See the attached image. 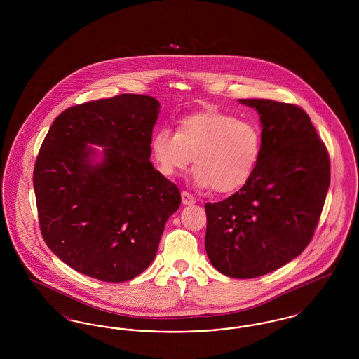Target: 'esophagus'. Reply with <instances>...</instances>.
<instances>
[{
  "label": "esophagus",
  "instance_id": "obj_1",
  "mask_svg": "<svg viewBox=\"0 0 359 359\" xmlns=\"http://www.w3.org/2000/svg\"><path fill=\"white\" fill-rule=\"evenodd\" d=\"M196 201H195V198L189 194V192H187V191H183L182 192V203L183 205H194Z\"/></svg>",
  "mask_w": 359,
  "mask_h": 359
}]
</instances>
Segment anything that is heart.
Here are the masks:
<instances>
[{"label":"heart","instance_id":"b5f03b06","mask_svg":"<svg viewBox=\"0 0 359 359\" xmlns=\"http://www.w3.org/2000/svg\"><path fill=\"white\" fill-rule=\"evenodd\" d=\"M151 149L164 175L186 171L194 157L198 187L231 192L252 177L262 140L256 125L211 109L182 118L176 133L158 130L152 137Z\"/></svg>","mask_w":359,"mask_h":359}]
</instances>
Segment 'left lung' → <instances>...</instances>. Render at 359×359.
Returning <instances> with one entry per match:
<instances>
[{
    "instance_id": "obj_1",
    "label": "left lung",
    "mask_w": 359,
    "mask_h": 359,
    "mask_svg": "<svg viewBox=\"0 0 359 359\" xmlns=\"http://www.w3.org/2000/svg\"><path fill=\"white\" fill-rule=\"evenodd\" d=\"M238 101L259 114L261 156L239 191L205 203V246L218 272L253 278L284 266L307 248L330 186V157L302 107Z\"/></svg>"
}]
</instances>
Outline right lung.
<instances>
[{"mask_svg": "<svg viewBox=\"0 0 359 359\" xmlns=\"http://www.w3.org/2000/svg\"><path fill=\"white\" fill-rule=\"evenodd\" d=\"M158 109L138 94L76 104L56 117L41 144L34 171L41 236L79 273L122 283L154 259L182 202L149 161Z\"/></svg>", "mask_w": 359, "mask_h": 359, "instance_id": "1", "label": "right lung"}]
</instances>
